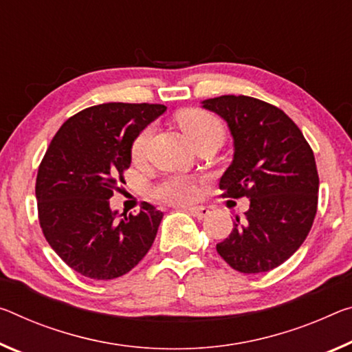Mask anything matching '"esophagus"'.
Listing matches in <instances>:
<instances>
[{"instance_id": "obj_1", "label": "esophagus", "mask_w": 352, "mask_h": 352, "mask_svg": "<svg viewBox=\"0 0 352 352\" xmlns=\"http://www.w3.org/2000/svg\"><path fill=\"white\" fill-rule=\"evenodd\" d=\"M186 211L194 217H197V219H205V217L210 214V210L206 208V206H189Z\"/></svg>"}]
</instances>
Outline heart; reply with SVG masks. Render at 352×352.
Here are the masks:
<instances>
[{"instance_id":"b5f03b06","label":"heart","mask_w":352,"mask_h":352,"mask_svg":"<svg viewBox=\"0 0 352 352\" xmlns=\"http://www.w3.org/2000/svg\"><path fill=\"white\" fill-rule=\"evenodd\" d=\"M178 125H180L183 133H185V136L191 144L205 136L222 138V135H224L221 122L214 116H211L210 113L202 109H185L178 116ZM150 136H152V128L150 126L142 130L136 136L131 146L133 160L141 161L144 158ZM155 196L167 204H189L197 197V186L189 178L170 177L155 188Z\"/></svg>"}]
</instances>
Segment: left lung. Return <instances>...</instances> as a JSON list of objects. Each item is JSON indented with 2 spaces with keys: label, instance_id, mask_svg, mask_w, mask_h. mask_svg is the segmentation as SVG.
I'll use <instances>...</instances> for the list:
<instances>
[{
  "label": "left lung",
  "instance_id": "1",
  "mask_svg": "<svg viewBox=\"0 0 352 352\" xmlns=\"http://www.w3.org/2000/svg\"><path fill=\"white\" fill-rule=\"evenodd\" d=\"M202 108L226 120L233 161L221 178L224 197H248L244 217L216 250L233 270L258 274L287 261L304 243L318 205L315 156L298 125L270 103L221 96Z\"/></svg>",
  "mask_w": 352,
  "mask_h": 352
}]
</instances>
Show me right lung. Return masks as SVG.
Masks as SVG:
<instances>
[{
	"mask_svg": "<svg viewBox=\"0 0 352 352\" xmlns=\"http://www.w3.org/2000/svg\"><path fill=\"white\" fill-rule=\"evenodd\" d=\"M164 104L104 103L65 120L38 166V222L50 246L81 276L111 280L131 271L155 241L163 213L144 204L135 214L109 199L131 164V146Z\"/></svg>",
	"mask_w": 352,
	"mask_h": 352,
	"instance_id": "add662e5",
	"label": "right lung"
}]
</instances>
